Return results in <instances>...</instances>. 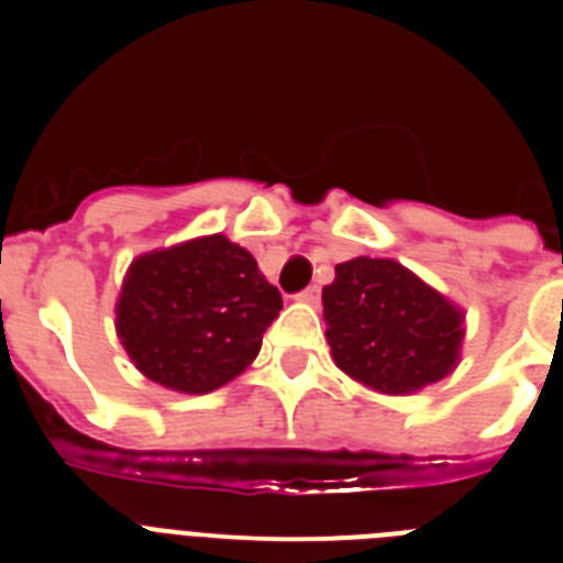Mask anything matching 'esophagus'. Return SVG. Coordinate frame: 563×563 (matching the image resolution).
Masks as SVG:
<instances>
[{
  "mask_svg": "<svg viewBox=\"0 0 563 563\" xmlns=\"http://www.w3.org/2000/svg\"><path fill=\"white\" fill-rule=\"evenodd\" d=\"M298 298H301V301H307V305H318V298H321V287L318 285L305 287V290L298 292Z\"/></svg>",
  "mask_w": 563,
  "mask_h": 563,
  "instance_id": "esophagus-1",
  "label": "esophagus"
}]
</instances>
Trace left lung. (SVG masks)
Returning a JSON list of instances; mask_svg holds the SVG:
<instances>
[{
  "label": "left lung",
  "mask_w": 563,
  "mask_h": 563,
  "mask_svg": "<svg viewBox=\"0 0 563 563\" xmlns=\"http://www.w3.org/2000/svg\"><path fill=\"white\" fill-rule=\"evenodd\" d=\"M321 301L338 369L369 389L409 395L460 361L462 312L395 258L341 262Z\"/></svg>",
  "instance_id": "left-lung-1"
}]
</instances>
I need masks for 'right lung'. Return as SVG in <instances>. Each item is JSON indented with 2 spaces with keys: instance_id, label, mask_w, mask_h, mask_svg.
I'll return each instance as SVG.
<instances>
[{
  "instance_id": "right-lung-1",
  "label": "right lung",
  "mask_w": 563,
  "mask_h": 563,
  "mask_svg": "<svg viewBox=\"0 0 563 563\" xmlns=\"http://www.w3.org/2000/svg\"><path fill=\"white\" fill-rule=\"evenodd\" d=\"M282 292L231 239H191L134 258L118 298V338L166 389L206 395L245 372Z\"/></svg>"
}]
</instances>
